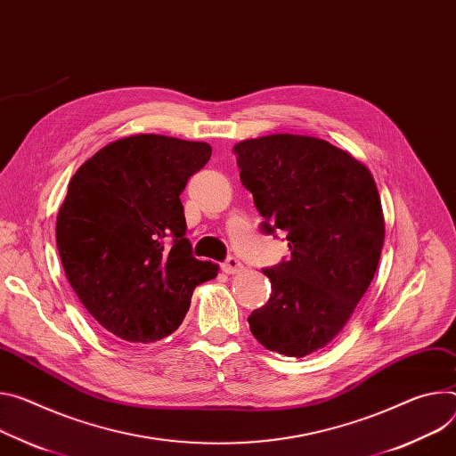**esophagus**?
Returning a JSON list of instances; mask_svg holds the SVG:
<instances>
[{"label":"esophagus","mask_w":456,"mask_h":456,"mask_svg":"<svg viewBox=\"0 0 456 456\" xmlns=\"http://www.w3.org/2000/svg\"><path fill=\"white\" fill-rule=\"evenodd\" d=\"M243 269V265H241V262L236 258V256H229L224 264H222V271L225 273V274H236V273H240Z\"/></svg>","instance_id":"1"}]
</instances>
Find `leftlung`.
Masks as SVG:
<instances>
[{"label": "left lung", "mask_w": 456, "mask_h": 456, "mask_svg": "<svg viewBox=\"0 0 456 456\" xmlns=\"http://www.w3.org/2000/svg\"><path fill=\"white\" fill-rule=\"evenodd\" d=\"M262 229L285 231L291 258L264 269L265 305L247 318L269 351L302 358L333 342L377 273L384 213L369 169L325 140L271 134L234 145Z\"/></svg>", "instance_id": "left-lung-1"}]
</instances>
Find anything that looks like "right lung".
<instances>
[{"instance_id": "obj_1", "label": "right lung", "mask_w": 456, "mask_h": 456, "mask_svg": "<svg viewBox=\"0 0 456 456\" xmlns=\"http://www.w3.org/2000/svg\"><path fill=\"white\" fill-rule=\"evenodd\" d=\"M211 145L134 134L76 171L56 220L65 276L114 337L152 344L183 322L194 287L218 265L192 256L180 194Z\"/></svg>"}]
</instances>
